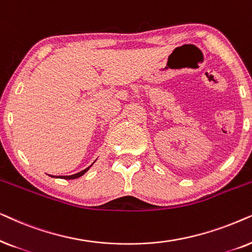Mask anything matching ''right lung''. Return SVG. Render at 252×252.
Instances as JSON below:
<instances>
[{
  "mask_svg": "<svg viewBox=\"0 0 252 252\" xmlns=\"http://www.w3.org/2000/svg\"><path fill=\"white\" fill-rule=\"evenodd\" d=\"M91 167V166H90ZM90 167H87V168H85L84 170H82V172H79V173H77V174H73V175H70V176H61L62 179H65V180H73V179H78V177H80L82 175H84V174H85L87 170L90 169Z\"/></svg>",
  "mask_w": 252,
  "mask_h": 252,
  "instance_id": "right-lung-1",
  "label": "right lung"
}]
</instances>
